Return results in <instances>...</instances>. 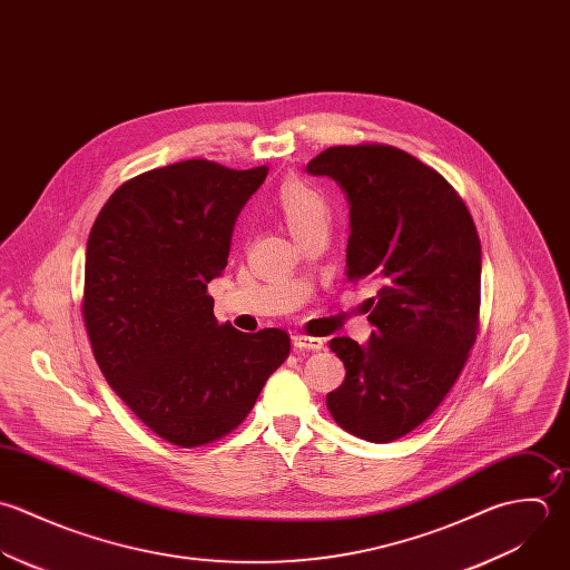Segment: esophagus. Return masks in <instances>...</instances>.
I'll list each match as a JSON object with an SVG mask.
<instances>
[{
  "label": "esophagus",
  "instance_id": "1",
  "mask_svg": "<svg viewBox=\"0 0 570 570\" xmlns=\"http://www.w3.org/2000/svg\"><path fill=\"white\" fill-rule=\"evenodd\" d=\"M292 345L296 350H303V352H321L325 343H323V338H312V336L296 334V336H292Z\"/></svg>",
  "mask_w": 570,
  "mask_h": 570
}]
</instances>
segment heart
I'll return each mask as SVG.
<instances>
[{
    "mask_svg": "<svg viewBox=\"0 0 570 570\" xmlns=\"http://www.w3.org/2000/svg\"><path fill=\"white\" fill-rule=\"evenodd\" d=\"M274 209L296 240L305 232L327 225L330 220V203L325 194L294 177L278 186L274 194Z\"/></svg>",
    "mask_w": 570,
    "mask_h": 570,
    "instance_id": "1",
    "label": "heart"
}]
</instances>
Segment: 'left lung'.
Returning <instances> with one entry per match:
<instances>
[{
	"label": "left lung",
	"mask_w": 570,
	"mask_h": 570,
	"mask_svg": "<svg viewBox=\"0 0 570 570\" xmlns=\"http://www.w3.org/2000/svg\"><path fill=\"white\" fill-rule=\"evenodd\" d=\"M347 194V281H376L367 345L341 336L345 380L327 393L332 417L370 442L420 426L451 391L478 336L482 249L449 181L404 150L334 146L307 164Z\"/></svg>",
	"instance_id": "obj_1"
}]
</instances>
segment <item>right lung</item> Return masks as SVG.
Segmentation results:
<instances>
[{
    "label": "right lung",
    "instance_id": "obj_1",
    "mask_svg": "<svg viewBox=\"0 0 570 570\" xmlns=\"http://www.w3.org/2000/svg\"><path fill=\"white\" fill-rule=\"evenodd\" d=\"M267 168L190 159L144 173L101 207L86 247L83 323L115 393L159 438L200 446L234 431L289 356V336L214 318L207 283Z\"/></svg>",
    "mask_w": 570,
    "mask_h": 570
}]
</instances>
